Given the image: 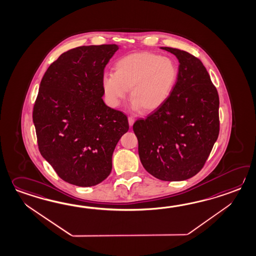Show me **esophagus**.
Listing matches in <instances>:
<instances>
[{"mask_svg": "<svg viewBox=\"0 0 256 256\" xmlns=\"http://www.w3.org/2000/svg\"><path fill=\"white\" fill-rule=\"evenodd\" d=\"M128 125L130 126H132L133 124H134V122H135V120H134V118H132V116H128Z\"/></svg>", "mask_w": 256, "mask_h": 256, "instance_id": "34e87169", "label": "esophagus"}]
</instances>
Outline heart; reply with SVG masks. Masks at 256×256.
<instances>
[{"mask_svg": "<svg viewBox=\"0 0 256 256\" xmlns=\"http://www.w3.org/2000/svg\"><path fill=\"white\" fill-rule=\"evenodd\" d=\"M114 74H106L102 87L108 104L116 108L130 90L132 108L148 114L170 96L178 79L174 60L150 52H136L114 63Z\"/></svg>", "mask_w": 256, "mask_h": 256, "instance_id": "heart-1", "label": "heart"}]
</instances>
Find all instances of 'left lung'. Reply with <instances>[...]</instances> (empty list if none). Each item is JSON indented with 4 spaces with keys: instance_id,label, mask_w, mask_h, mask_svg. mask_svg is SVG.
<instances>
[{
    "instance_id": "8db88e82",
    "label": "left lung",
    "mask_w": 256,
    "mask_h": 256,
    "mask_svg": "<svg viewBox=\"0 0 256 256\" xmlns=\"http://www.w3.org/2000/svg\"><path fill=\"white\" fill-rule=\"evenodd\" d=\"M179 62L167 101L133 130L143 167L162 181H182L204 166L220 132V99L203 63L188 52L162 46Z\"/></svg>"
}]
</instances>
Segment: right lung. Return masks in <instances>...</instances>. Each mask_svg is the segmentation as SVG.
Instances as JSON below:
<instances>
[{"label": "right lung", "mask_w": 256, "mask_h": 256, "mask_svg": "<svg viewBox=\"0 0 256 256\" xmlns=\"http://www.w3.org/2000/svg\"><path fill=\"white\" fill-rule=\"evenodd\" d=\"M120 46H82L46 70L33 109L43 158L65 182L92 186L112 170V155L128 132V118L102 97L104 70Z\"/></svg>", "instance_id": "right-lung-1"}]
</instances>
